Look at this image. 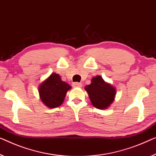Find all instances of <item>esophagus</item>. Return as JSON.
<instances>
[{"instance_id":"esophagus-1","label":"esophagus","mask_w":156,"mask_h":156,"mask_svg":"<svg viewBox=\"0 0 156 156\" xmlns=\"http://www.w3.org/2000/svg\"><path fill=\"white\" fill-rule=\"evenodd\" d=\"M72 85L73 86V87H82V83H78V82H75V83H72Z\"/></svg>"}]
</instances>
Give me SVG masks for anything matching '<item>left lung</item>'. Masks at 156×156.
Wrapping results in <instances>:
<instances>
[{
	"label": "left lung",
	"mask_w": 156,
	"mask_h": 156,
	"mask_svg": "<svg viewBox=\"0 0 156 156\" xmlns=\"http://www.w3.org/2000/svg\"><path fill=\"white\" fill-rule=\"evenodd\" d=\"M85 89L93 106L99 109L106 108L114 100L115 88L104 82L99 76L93 78L91 84L85 86Z\"/></svg>",
	"instance_id": "8db88e82"
}]
</instances>
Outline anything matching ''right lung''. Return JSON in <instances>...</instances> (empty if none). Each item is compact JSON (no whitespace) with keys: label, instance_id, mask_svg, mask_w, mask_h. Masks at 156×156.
<instances>
[{"label":"right lung","instance_id":"obj_1","mask_svg":"<svg viewBox=\"0 0 156 156\" xmlns=\"http://www.w3.org/2000/svg\"><path fill=\"white\" fill-rule=\"evenodd\" d=\"M71 87L61 80L58 74L52 73L39 87L42 101L50 108H56L63 103L66 94Z\"/></svg>","mask_w":156,"mask_h":156}]
</instances>
